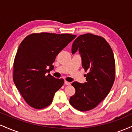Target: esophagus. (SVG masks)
I'll return each mask as SVG.
<instances>
[{"label":"esophagus","mask_w":132,"mask_h":132,"mask_svg":"<svg viewBox=\"0 0 132 132\" xmlns=\"http://www.w3.org/2000/svg\"><path fill=\"white\" fill-rule=\"evenodd\" d=\"M64 84H66V85H70L71 82H68V81H64Z\"/></svg>","instance_id":"esophagus-1"}]
</instances>
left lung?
Masks as SVG:
<instances>
[{
    "instance_id": "left-lung-1",
    "label": "left lung",
    "mask_w": 132,
    "mask_h": 132,
    "mask_svg": "<svg viewBox=\"0 0 132 132\" xmlns=\"http://www.w3.org/2000/svg\"><path fill=\"white\" fill-rule=\"evenodd\" d=\"M79 50L82 66L88 73L86 82H73L76 92L69 103L77 110L93 109L106 97L116 78V63L112 50L104 38L91 33L81 35L74 41L72 53Z\"/></svg>"
}]
</instances>
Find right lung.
<instances>
[{"mask_svg": "<svg viewBox=\"0 0 132 132\" xmlns=\"http://www.w3.org/2000/svg\"><path fill=\"white\" fill-rule=\"evenodd\" d=\"M76 36L51 33H32L19 45L13 63V79L27 104L36 109L50 105L63 79L48 74L59 53Z\"/></svg>", "mask_w": 132, "mask_h": 132, "instance_id": "right-lung-1", "label": "right lung"}]
</instances>
